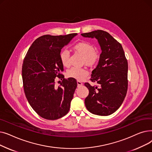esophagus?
<instances>
[{"label":"esophagus","mask_w":152,"mask_h":152,"mask_svg":"<svg viewBox=\"0 0 152 152\" xmlns=\"http://www.w3.org/2000/svg\"><path fill=\"white\" fill-rule=\"evenodd\" d=\"M77 87H81V86H83V84L81 81H77Z\"/></svg>","instance_id":"1"}]
</instances>
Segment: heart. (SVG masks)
<instances>
[{
    "label": "heart",
    "mask_w": 152,
    "mask_h": 152,
    "mask_svg": "<svg viewBox=\"0 0 152 152\" xmlns=\"http://www.w3.org/2000/svg\"><path fill=\"white\" fill-rule=\"evenodd\" d=\"M73 49L77 53L84 57L83 63L86 65L93 66L99 62L100 56L95 52V47L91 43L87 42H78L73 46ZM60 58L62 65L65 67L70 65V55L68 50H63L60 53ZM89 72L84 68L73 67L67 71V76L69 77L74 78L77 81H83L88 76Z\"/></svg>",
    "instance_id": "heart-1"
}]
</instances>
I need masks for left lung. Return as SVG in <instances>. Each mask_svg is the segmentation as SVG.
Segmentation results:
<instances>
[{
    "label": "left lung",
    "instance_id": "left-lung-1",
    "mask_svg": "<svg viewBox=\"0 0 152 152\" xmlns=\"http://www.w3.org/2000/svg\"><path fill=\"white\" fill-rule=\"evenodd\" d=\"M85 37L96 38L102 53L98 65L91 75V81L99 86L84 85L89 93L85 105L91 113L100 116L111 115L120 107L126 95L128 64L121 44L107 32L96 30L83 33Z\"/></svg>",
    "mask_w": 152,
    "mask_h": 152
}]
</instances>
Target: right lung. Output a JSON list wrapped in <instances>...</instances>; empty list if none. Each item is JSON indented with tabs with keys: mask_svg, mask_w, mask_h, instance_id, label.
Listing matches in <instances>:
<instances>
[{
	"mask_svg": "<svg viewBox=\"0 0 152 152\" xmlns=\"http://www.w3.org/2000/svg\"><path fill=\"white\" fill-rule=\"evenodd\" d=\"M76 35L39 37L32 44L24 58L21 71L24 92L31 107L44 119L55 120L69 110L77 84L75 79H65L60 73L63 65L60 53ZM56 77L62 80L58 87L54 85Z\"/></svg>",
	"mask_w": 152,
	"mask_h": 152,
	"instance_id": "add662e5",
	"label": "right lung"
}]
</instances>
